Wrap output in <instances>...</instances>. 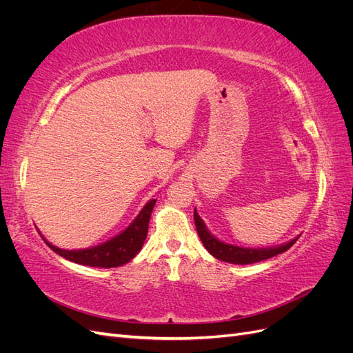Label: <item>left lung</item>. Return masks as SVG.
<instances>
[{
	"mask_svg": "<svg viewBox=\"0 0 353 353\" xmlns=\"http://www.w3.org/2000/svg\"><path fill=\"white\" fill-rule=\"evenodd\" d=\"M194 222H196L199 237H200L203 245L208 249V252L212 256H215L216 259L223 261V262H230V263L248 265V263H254V262L270 259V258H272V256L280 254V253L290 249L299 239L297 237L283 245H279V248H272V249H244V248H239V245L225 244L213 237L212 234L206 230L205 223H203V221L200 219L196 210H194Z\"/></svg>",
	"mask_w": 353,
	"mask_h": 353,
	"instance_id": "1",
	"label": "left lung"
}]
</instances>
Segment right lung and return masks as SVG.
Here are the masks:
<instances>
[{
	"mask_svg": "<svg viewBox=\"0 0 353 353\" xmlns=\"http://www.w3.org/2000/svg\"><path fill=\"white\" fill-rule=\"evenodd\" d=\"M156 200H150L140 212V215L119 236L113 237L112 240L105 241L100 245H95L91 249L83 250H63L50 244L44 237V241L52 252L63 256L65 259H69L74 263L87 265V266H97V268H114L121 266L126 262H130L135 254L141 250L144 240L148 231V221H150L152 210L154 208Z\"/></svg>",
	"mask_w": 353,
	"mask_h": 353,
	"instance_id": "obj_1",
	"label": "right lung"
}]
</instances>
